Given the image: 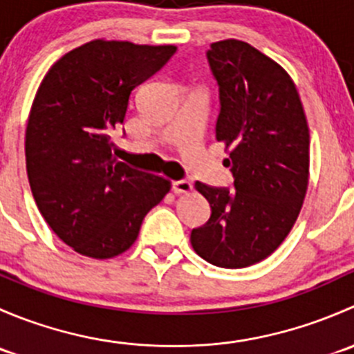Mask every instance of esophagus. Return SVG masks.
<instances>
[{"label":"esophagus","instance_id":"34e87169","mask_svg":"<svg viewBox=\"0 0 354 354\" xmlns=\"http://www.w3.org/2000/svg\"><path fill=\"white\" fill-rule=\"evenodd\" d=\"M192 190H194V185H192L190 181L180 180V181H174L173 183L174 194H190Z\"/></svg>","mask_w":354,"mask_h":354}]
</instances>
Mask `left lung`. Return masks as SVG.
Returning <instances> with one entry per match:
<instances>
[{
  "mask_svg": "<svg viewBox=\"0 0 354 354\" xmlns=\"http://www.w3.org/2000/svg\"><path fill=\"white\" fill-rule=\"evenodd\" d=\"M207 58L221 95L216 138L230 154L234 190L195 183L212 214L190 241L212 266L241 269L276 252L298 219L310 176L308 121L288 71L248 42L217 41Z\"/></svg>",
  "mask_w": 354,
  "mask_h": 354,
  "instance_id": "8db88e82",
  "label": "left lung"
}]
</instances>
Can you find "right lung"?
<instances>
[{
    "label": "right lung",
    "instance_id": "right-lung-1",
    "mask_svg": "<svg viewBox=\"0 0 354 354\" xmlns=\"http://www.w3.org/2000/svg\"><path fill=\"white\" fill-rule=\"evenodd\" d=\"M176 46L94 39L63 55L42 78L25 130V162L39 212L56 236L91 259L121 255L171 190L164 176L113 156L111 131L130 94Z\"/></svg>",
    "mask_w": 354,
    "mask_h": 354
}]
</instances>
